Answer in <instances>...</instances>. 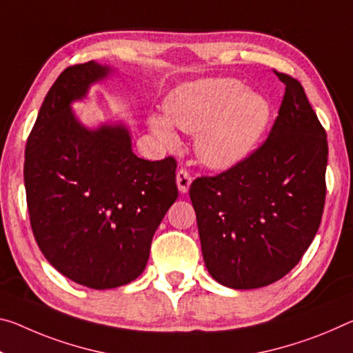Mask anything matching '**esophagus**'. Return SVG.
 Segmentation results:
<instances>
[{"mask_svg": "<svg viewBox=\"0 0 353 353\" xmlns=\"http://www.w3.org/2000/svg\"><path fill=\"white\" fill-rule=\"evenodd\" d=\"M176 182H177L179 192L187 193L190 188V183H192V176H190V172L187 170H179L176 176Z\"/></svg>", "mask_w": 353, "mask_h": 353, "instance_id": "esophagus-1", "label": "esophagus"}]
</instances>
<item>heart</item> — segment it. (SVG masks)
Masks as SVG:
<instances>
[{"label": "heart", "instance_id": "b5f03b06", "mask_svg": "<svg viewBox=\"0 0 353 353\" xmlns=\"http://www.w3.org/2000/svg\"><path fill=\"white\" fill-rule=\"evenodd\" d=\"M165 114H150L149 127L161 144H177L176 127L196 135L194 152L210 170H229L253 152L270 122V103L234 78H207L172 91Z\"/></svg>", "mask_w": 353, "mask_h": 353}]
</instances>
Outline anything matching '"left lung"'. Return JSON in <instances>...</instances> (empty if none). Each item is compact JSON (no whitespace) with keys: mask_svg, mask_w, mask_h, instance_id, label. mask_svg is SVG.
<instances>
[{"mask_svg":"<svg viewBox=\"0 0 353 353\" xmlns=\"http://www.w3.org/2000/svg\"><path fill=\"white\" fill-rule=\"evenodd\" d=\"M265 143L242 163L190 187L212 278L231 289L278 281L299 264L325 204L327 133L295 78Z\"/></svg>","mask_w":353,"mask_h":353,"instance_id":"left-lung-1","label":"left lung"}]
</instances>
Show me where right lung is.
I'll return each instance as SVG.
<instances>
[{
	"mask_svg": "<svg viewBox=\"0 0 353 353\" xmlns=\"http://www.w3.org/2000/svg\"><path fill=\"white\" fill-rule=\"evenodd\" d=\"M113 69L70 65L50 88L25 149L30 221L56 270L91 289L124 286L146 268L150 243L177 199L172 157L138 159L124 124L88 128L72 103Z\"/></svg>",
	"mask_w": 353,
	"mask_h": 353,
	"instance_id": "obj_1",
	"label": "right lung"
}]
</instances>
